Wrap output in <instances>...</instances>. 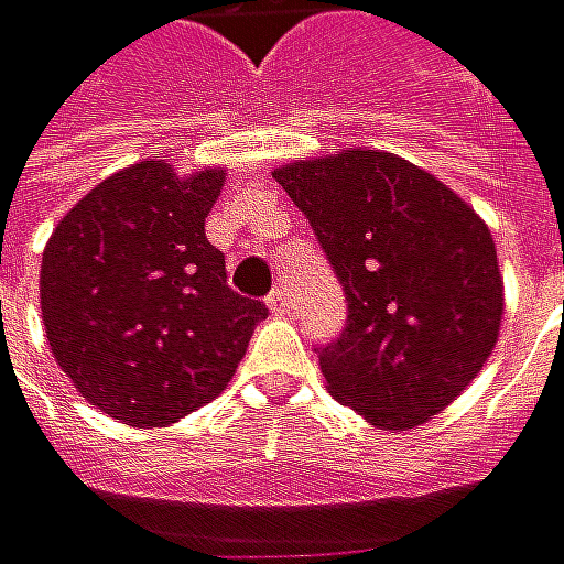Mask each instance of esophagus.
I'll return each instance as SVG.
<instances>
[{
	"mask_svg": "<svg viewBox=\"0 0 564 564\" xmlns=\"http://www.w3.org/2000/svg\"><path fill=\"white\" fill-rule=\"evenodd\" d=\"M265 302H269V311H272V314H279V317H282V314H289V307H292L282 285H275V289H272V295H269Z\"/></svg>",
	"mask_w": 564,
	"mask_h": 564,
	"instance_id": "1",
	"label": "esophagus"
}]
</instances>
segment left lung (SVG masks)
<instances>
[{
	"mask_svg": "<svg viewBox=\"0 0 564 564\" xmlns=\"http://www.w3.org/2000/svg\"><path fill=\"white\" fill-rule=\"evenodd\" d=\"M346 292L321 349L330 394L376 430L421 426L488 362L503 279L488 224L398 153L349 147L279 166Z\"/></svg>",
	"mask_w": 564,
	"mask_h": 564,
	"instance_id": "1",
	"label": "left lung"
}]
</instances>
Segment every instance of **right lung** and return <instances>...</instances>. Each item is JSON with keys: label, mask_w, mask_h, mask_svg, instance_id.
<instances>
[{"label": "right lung", "mask_w": 564, "mask_h": 564, "mask_svg": "<svg viewBox=\"0 0 564 564\" xmlns=\"http://www.w3.org/2000/svg\"><path fill=\"white\" fill-rule=\"evenodd\" d=\"M224 166L192 176L141 160L101 180L54 227L41 314L76 391L128 426H170L221 394L262 302L227 289L205 218Z\"/></svg>", "instance_id": "right-lung-1"}]
</instances>
